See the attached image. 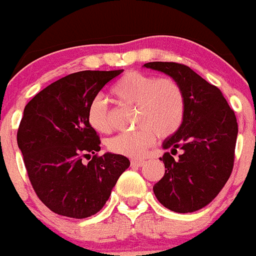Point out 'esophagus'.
Masks as SVG:
<instances>
[{"mask_svg":"<svg viewBox=\"0 0 256 256\" xmlns=\"http://www.w3.org/2000/svg\"><path fill=\"white\" fill-rule=\"evenodd\" d=\"M144 164H145V161H142V160H132L130 161V164L133 167H142Z\"/></svg>","mask_w":256,"mask_h":256,"instance_id":"1","label":"esophagus"}]
</instances>
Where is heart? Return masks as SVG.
I'll return each mask as SVG.
<instances>
[{
  "instance_id": "obj_1",
  "label": "heart",
  "mask_w": 256,
  "mask_h": 256,
  "mask_svg": "<svg viewBox=\"0 0 256 256\" xmlns=\"http://www.w3.org/2000/svg\"><path fill=\"white\" fill-rule=\"evenodd\" d=\"M111 94L120 105L136 106V126L140 129L122 133L107 142V149L127 158H142L156 140L178 132L186 116V96L177 80L170 76L132 70L118 78ZM89 126L98 133L112 130L108 107L101 98L90 101L86 111Z\"/></svg>"
}]
</instances>
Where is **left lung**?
I'll return each instance as SVG.
<instances>
[{
    "label": "left lung",
    "instance_id": "left-lung-1",
    "mask_svg": "<svg viewBox=\"0 0 256 256\" xmlns=\"http://www.w3.org/2000/svg\"><path fill=\"white\" fill-rule=\"evenodd\" d=\"M144 67L168 74L182 86L186 116L176 134L164 142L171 149L160 158L164 176L154 193L164 208L186 214L212 202L232 173L238 124L234 111L215 85L208 83L188 66L176 62H149ZM180 148L181 155H172Z\"/></svg>",
    "mask_w": 256,
    "mask_h": 256
}]
</instances>
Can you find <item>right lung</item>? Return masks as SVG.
Listing matches in <instances>:
<instances>
[{
	"label": "right lung",
	"instance_id": "add662e5",
	"mask_svg": "<svg viewBox=\"0 0 256 256\" xmlns=\"http://www.w3.org/2000/svg\"><path fill=\"white\" fill-rule=\"evenodd\" d=\"M122 72L72 73L41 90L24 108L18 146L35 193L54 214L95 215L130 164L117 154L98 155L100 138L86 120L90 101ZM90 154L92 160L84 165L81 160Z\"/></svg>",
	"mask_w": 256,
	"mask_h": 256
}]
</instances>
